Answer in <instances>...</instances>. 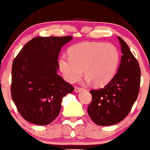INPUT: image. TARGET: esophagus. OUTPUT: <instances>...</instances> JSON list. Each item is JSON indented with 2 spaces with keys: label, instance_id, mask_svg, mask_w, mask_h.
<instances>
[{
  "label": "esophagus",
  "instance_id": "esophagus-1",
  "mask_svg": "<svg viewBox=\"0 0 150 150\" xmlns=\"http://www.w3.org/2000/svg\"><path fill=\"white\" fill-rule=\"evenodd\" d=\"M82 90H83V88H79V87H75V88H74V91H75V92H76V93L80 92V91H82Z\"/></svg>",
  "mask_w": 150,
  "mask_h": 150
}]
</instances>
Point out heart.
<instances>
[{"label":"heart","mask_w":150,"mask_h":150,"mask_svg":"<svg viewBox=\"0 0 150 150\" xmlns=\"http://www.w3.org/2000/svg\"><path fill=\"white\" fill-rule=\"evenodd\" d=\"M69 57L62 56L59 66L64 77L71 83L77 82L85 73L87 82L102 87L115 74L119 63V51L110 43L84 42L69 49Z\"/></svg>","instance_id":"heart-1"}]
</instances>
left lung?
<instances>
[{"label": "left lung", "instance_id": "left-lung-1", "mask_svg": "<svg viewBox=\"0 0 150 150\" xmlns=\"http://www.w3.org/2000/svg\"><path fill=\"white\" fill-rule=\"evenodd\" d=\"M118 38L122 53L119 70L103 88L90 91L92 102L88 105V115L99 126H109L122 122L129 114L139 93V64L126 42L119 37Z\"/></svg>", "mask_w": 150, "mask_h": 150}]
</instances>
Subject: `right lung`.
I'll list each match as a JSON object with an SVG mask.
<instances>
[{"label":"right lung","mask_w":150,"mask_h":150,"mask_svg":"<svg viewBox=\"0 0 150 150\" xmlns=\"http://www.w3.org/2000/svg\"><path fill=\"white\" fill-rule=\"evenodd\" d=\"M72 37H38L28 41L12 63L11 94L25 120L47 125L59 115L62 98L74 88L57 74L61 48Z\"/></svg>","instance_id":"right-lung-1"}]
</instances>
